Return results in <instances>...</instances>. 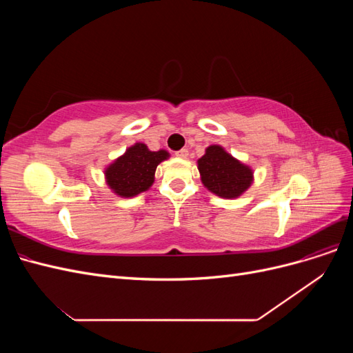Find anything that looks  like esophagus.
Returning <instances> with one entry per match:
<instances>
[{
	"label": "esophagus",
	"mask_w": 353,
	"mask_h": 353,
	"mask_svg": "<svg viewBox=\"0 0 353 353\" xmlns=\"http://www.w3.org/2000/svg\"><path fill=\"white\" fill-rule=\"evenodd\" d=\"M175 154L179 159H187L188 157V150H187V148H181V150H178Z\"/></svg>",
	"instance_id": "obj_1"
}]
</instances>
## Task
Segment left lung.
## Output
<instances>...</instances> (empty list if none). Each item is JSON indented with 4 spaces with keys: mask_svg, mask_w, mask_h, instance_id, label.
I'll return each mask as SVG.
<instances>
[{
    "mask_svg": "<svg viewBox=\"0 0 353 353\" xmlns=\"http://www.w3.org/2000/svg\"><path fill=\"white\" fill-rule=\"evenodd\" d=\"M197 168L203 185L222 199L241 196L253 183L252 168L216 144L206 148L205 156L197 160Z\"/></svg>",
    "mask_w": 353,
    "mask_h": 353,
    "instance_id": "obj_1",
    "label": "left lung"
}]
</instances>
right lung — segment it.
<instances>
[{
	"label": "right lung",
	"mask_w": 353,
	"mask_h": 353,
	"mask_svg": "<svg viewBox=\"0 0 353 353\" xmlns=\"http://www.w3.org/2000/svg\"><path fill=\"white\" fill-rule=\"evenodd\" d=\"M168 157L166 150L152 152L145 144L135 143L105 168V183L119 197L138 196L153 185L157 165Z\"/></svg>",
	"instance_id": "1"
}]
</instances>
